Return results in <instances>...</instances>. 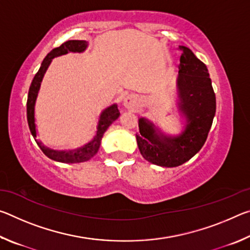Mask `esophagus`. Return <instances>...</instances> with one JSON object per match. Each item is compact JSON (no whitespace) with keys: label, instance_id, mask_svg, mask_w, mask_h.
Instances as JSON below:
<instances>
[{"label":"esophagus","instance_id":"1","mask_svg":"<svg viewBox=\"0 0 250 250\" xmlns=\"http://www.w3.org/2000/svg\"><path fill=\"white\" fill-rule=\"evenodd\" d=\"M138 98L133 95L126 96L124 100V105L126 109H134L138 105Z\"/></svg>","mask_w":250,"mask_h":250}]
</instances>
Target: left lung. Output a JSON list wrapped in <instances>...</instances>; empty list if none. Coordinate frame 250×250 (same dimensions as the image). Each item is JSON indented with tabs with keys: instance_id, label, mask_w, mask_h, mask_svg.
Returning a JSON list of instances; mask_svg holds the SVG:
<instances>
[{
	"instance_id": "1",
	"label": "left lung",
	"mask_w": 250,
	"mask_h": 250,
	"mask_svg": "<svg viewBox=\"0 0 250 250\" xmlns=\"http://www.w3.org/2000/svg\"><path fill=\"white\" fill-rule=\"evenodd\" d=\"M182 55L177 77L179 110L185 128L179 135H166L146 118L139 119L135 134L140 153L152 164L179 167L202 149L216 112V98L208 70L191 49L180 46Z\"/></svg>"
}]
</instances>
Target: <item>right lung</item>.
Instances as JSON below:
<instances>
[{
	"label": "right lung",
	"mask_w": 250,
	"mask_h": 250,
	"mask_svg": "<svg viewBox=\"0 0 250 250\" xmlns=\"http://www.w3.org/2000/svg\"><path fill=\"white\" fill-rule=\"evenodd\" d=\"M87 42L86 41H67L64 44H62L59 47L54 48L50 50V53L47 54V56L44 58L43 62L40 67L39 71H37L35 77L33 78L31 86H29L28 96H27V122L31 133L35 139L37 145L40 146L41 150L44 152L46 156H48L49 159L57 162L62 163H79V162H86V161L90 160L92 156L97 154V152L99 150L101 139L104 137V133L105 130L109 128V125L112 124L113 121H116L120 116L119 110H118V105L113 104L109 105L108 108L103 110V112L100 113L98 125H97V132L92 140L88 142L87 145H84L80 147H77L75 150H68V151H58L53 150L49 147H46L43 146V143L37 140V132H36V125H35V103L37 95H39L40 88L42 80H43L44 75L47 70L48 66L52 62L53 58L62 56V55L68 54L70 52L73 53H82L87 48Z\"/></svg>",
	"instance_id": "obj_1"
}]
</instances>
